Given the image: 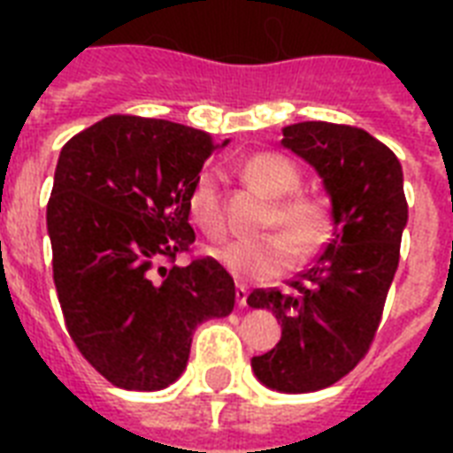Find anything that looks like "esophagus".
I'll use <instances>...</instances> for the list:
<instances>
[{
    "label": "esophagus",
    "mask_w": 453,
    "mask_h": 453,
    "mask_svg": "<svg viewBox=\"0 0 453 453\" xmlns=\"http://www.w3.org/2000/svg\"><path fill=\"white\" fill-rule=\"evenodd\" d=\"M234 296H237V305L240 308H247V296H249V291L244 284L237 282V287H234Z\"/></svg>",
    "instance_id": "esophagus-1"
}]
</instances>
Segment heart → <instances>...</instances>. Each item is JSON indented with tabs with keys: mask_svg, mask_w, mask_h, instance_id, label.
Masks as SVG:
<instances>
[{
	"mask_svg": "<svg viewBox=\"0 0 453 453\" xmlns=\"http://www.w3.org/2000/svg\"><path fill=\"white\" fill-rule=\"evenodd\" d=\"M244 178L256 185L270 197L282 196L277 211L273 213V223H282L291 233H275L265 237H242L227 244H220L211 251L213 258L240 280H270L282 275L296 261L298 250L308 254L317 249L331 230L329 206L319 197L310 195H294L301 188V171L289 157L280 152H258L244 162ZM292 197L289 198L288 195ZM188 213L192 223L209 237H219L226 233V213L220 199L219 171H202L188 195ZM297 242H294L293 240Z\"/></svg>",
	"mask_w": 453,
	"mask_h": 453,
	"instance_id": "obj_1",
	"label": "heart"
}]
</instances>
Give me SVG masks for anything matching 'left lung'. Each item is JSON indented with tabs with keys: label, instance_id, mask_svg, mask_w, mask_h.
Wrapping results in <instances>:
<instances>
[{
	"label": "left lung",
	"instance_id": "8db88e82",
	"mask_svg": "<svg viewBox=\"0 0 453 453\" xmlns=\"http://www.w3.org/2000/svg\"><path fill=\"white\" fill-rule=\"evenodd\" d=\"M282 145L312 166L331 199L334 233L291 289H254L249 308L282 322L280 343L251 359L256 379L280 393L334 386L366 355L379 329L409 209L402 164L365 129L291 124Z\"/></svg>",
	"mask_w": 453,
	"mask_h": 453
}]
</instances>
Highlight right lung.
Segmentation results:
<instances>
[{"mask_svg": "<svg viewBox=\"0 0 453 453\" xmlns=\"http://www.w3.org/2000/svg\"><path fill=\"white\" fill-rule=\"evenodd\" d=\"M227 141L145 117L112 115L63 145L46 206L53 282L74 345L124 390H162L185 372L192 334L234 308V282L188 251V195Z\"/></svg>", "mask_w": 453, "mask_h": 453, "instance_id": "1", "label": "right lung"}]
</instances>
